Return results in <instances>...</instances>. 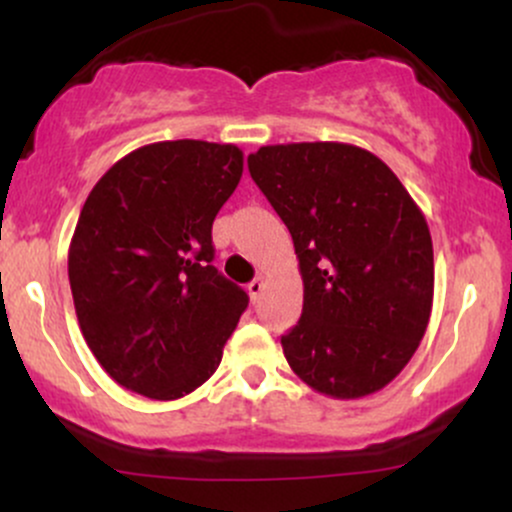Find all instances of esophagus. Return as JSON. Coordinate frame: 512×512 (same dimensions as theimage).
<instances>
[{
	"label": "esophagus",
	"mask_w": 512,
	"mask_h": 512,
	"mask_svg": "<svg viewBox=\"0 0 512 512\" xmlns=\"http://www.w3.org/2000/svg\"><path fill=\"white\" fill-rule=\"evenodd\" d=\"M264 291V281L262 279H252L248 284V293H250V301L255 303L260 298V293Z\"/></svg>",
	"instance_id": "obj_1"
}]
</instances>
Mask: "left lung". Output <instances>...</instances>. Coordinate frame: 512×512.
I'll return each mask as SVG.
<instances>
[{"label":"left lung","instance_id":"1","mask_svg":"<svg viewBox=\"0 0 512 512\" xmlns=\"http://www.w3.org/2000/svg\"><path fill=\"white\" fill-rule=\"evenodd\" d=\"M248 168L289 228L301 269V320L281 337L291 370L334 399L383 390L431 317L433 243L421 209L354 144L262 146Z\"/></svg>","mask_w":512,"mask_h":512}]
</instances>
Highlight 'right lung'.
Instances as JSON below:
<instances>
[{
  "label": "right lung",
  "mask_w": 512,
  "mask_h": 512,
  "mask_svg": "<svg viewBox=\"0 0 512 512\" xmlns=\"http://www.w3.org/2000/svg\"><path fill=\"white\" fill-rule=\"evenodd\" d=\"M243 175L233 144L132 151L86 197L69 286L88 349L117 385L178 399L207 383L248 293L211 264V223Z\"/></svg>",
  "instance_id": "obj_1"
}]
</instances>
